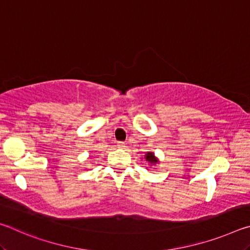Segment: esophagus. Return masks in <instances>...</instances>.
Listing matches in <instances>:
<instances>
[{"label": "esophagus", "instance_id": "obj_1", "mask_svg": "<svg viewBox=\"0 0 250 250\" xmlns=\"http://www.w3.org/2000/svg\"><path fill=\"white\" fill-rule=\"evenodd\" d=\"M118 145V147H124L125 146V142L124 141H119L117 143Z\"/></svg>", "mask_w": 250, "mask_h": 250}]
</instances>
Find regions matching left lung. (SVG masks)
<instances>
[{"label":"left lung","mask_w":250,"mask_h":250,"mask_svg":"<svg viewBox=\"0 0 250 250\" xmlns=\"http://www.w3.org/2000/svg\"><path fill=\"white\" fill-rule=\"evenodd\" d=\"M146 159L147 162H150V163H152V164H156V163L159 162V161L156 160V158L154 156V154L151 153V152H149V153H147V154L146 155Z\"/></svg>","instance_id":"1"}]
</instances>
